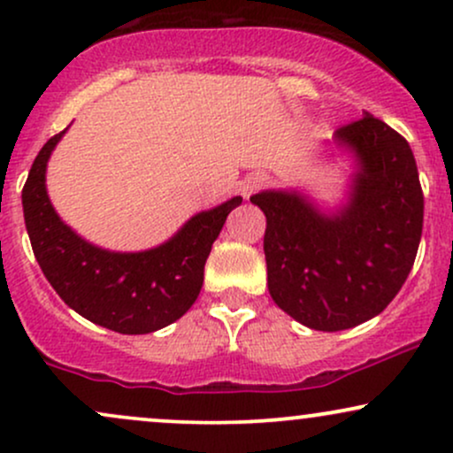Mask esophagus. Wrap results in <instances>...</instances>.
Listing matches in <instances>:
<instances>
[{
    "instance_id": "1",
    "label": "esophagus",
    "mask_w": 453,
    "mask_h": 453,
    "mask_svg": "<svg viewBox=\"0 0 453 453\" xmlns=\"http://www.w3.org/2000/svg\"><path fill=\"white\" fill-rule=\"evenodd\" d=\"M266 180H268V174L266 173H251V174H247V179H244V183H242V194L244 196H251L253 191H257V189H262L264 185H266Z\"/></svg>"
}]
</instances>
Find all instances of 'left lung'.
<instances>
[{
    "label": "left lung",
    "mask_w": 453,
    "mask_h": 453,
    "mask_svg": "<svg viewBox=\"0 0 453 453\" xmlns=\"http://www.w3.org/2000/svg\"><path fill=\"white\" fill-rule=\"evenodd\" d=\"M356 155L347 206L324 215L296 191L251 197L266 215L273 300L303 326L347 330L381 313L413 268L424 194L409 142L371 112L336 129Z\"/></svg>",
    "instance_id": "left-lung-1"
}]
</instances>
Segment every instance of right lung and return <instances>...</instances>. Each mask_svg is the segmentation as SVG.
Segmentation results:
<instances>
[{
  "label": "right lung",
  "mask_w": 453,
  "mask_h": 453,
  "mask_svg": "<svg viewBox=\"0 0 453 453\" xmlns=\"http://www.w3.org/2000/svg\"><path fill=\"white\" fill-rule=\"evenodd\" d=\"M64 134L44 144L23 187L25 226L44 277L70 309L108 330L149 334L173 324L196 303L212 242L242 197L197 212L149 251H106L72 232L46 194V164Z\"/></svg>",
  "instance_id": "right-lung-1"
}]
</instances>
